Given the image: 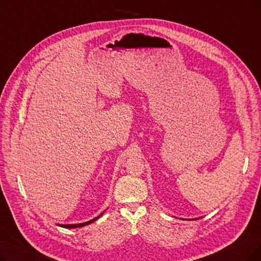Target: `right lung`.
Segmentation results:
<instances>
[{
    "instance_id": "obj_1",
    "label": "right lung",
    "mask_w": 261,
    "mask_h": 261,
    "mask_svg": "<svg viewBox=\"0 0 261 261\" xmlns=\"http://www.w3.org/2000/svg\"><path fill=\"white\" fill-rule=\"evenodd\" d=\"M100 216H101V215H100ZM100 216L96 217L95 219H93V220H90V221H88V222H85V223H80V224H65V225H63V224H60V226H62V227H65V228H76V227H82V226H86V225H88V224H90V223L94 222L95 220H97V219H98Z\"/></svg>"
}]
</instances>
